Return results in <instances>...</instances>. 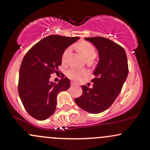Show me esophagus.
Returning <instances> with one entry per match:
<instances>
[{"instance_id":"esophagus-1","label":"esophagus","mask_w":150,"mask_h":150,"mask_svg":"<svg viewBox=\"0 0 150 150\" xmlns=\"http://www.w3.org/2000/svg\"><path fill=\"white\" fill-rule=\"evenodd\" d=\"M76 85V84L74 83V82H71V86H75Z\"/></svg>"}]
</instances>
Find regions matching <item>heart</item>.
I'll return each mask as SVG.
<instances>
[{
    "label": "heart",
    "mask_w": 150,
    "mask_h": 150,
    "mask_svg": "<svg viewBox=\"0 0 150 150\" xmlns=\"http://www.w3.org/2000/svg\"><path fill=\"white\" fill-rule=\"evenodd\" d=\"M77 50L80 52V53L83 56L85 59L88 58H94L96 56V51L94 49V46L92 44H89V42H82L77 44ZM70 53V49H67L63 53V56H62V61L65 62L66 61L67 56L68 53ZM81 73L80 71L76 69H70L67 73V75L70 77V79L74 80H77L80 78Z\"/></svg>",
    "instance_id": "b5f03b06"
}]
</instances>
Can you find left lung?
Wrapping results in <instances>:
<instances>
[{
  "instance_id": "8db88e82",
  "label": "left lung",
  "mask_w": 150,
  "mask_h": 150,
  "mask_svg": "<svg viewBox=\"0 0 150 150\" xmlns=\"http://www.w3.org/2000/svg\"><path fill=\"white\" fill-rule=\"evenodd\" d=\"M96 47L99 62L92 88L82 85V94L75 99L79 107L90 113L108 109L120 94L128 74V59L123 47L104 37L85 38Z\"/></svg>"
}]
</instances>
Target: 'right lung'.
<instances>
[{"label": "right lung", "mask_w": 150, "mask_h": 150, "mask_svg": "<svg viewBox=\"0 0 150 150\" xmlns=\"http://www.w3.org/2000/svg\"><path fill=\"white\" fill-rule=\"evenodd\" d=\"M78 39V37L49 36L32 46L22 60L19 95L26 111L36 119L44 120L52 116L58 94L69 89L70 82L67 77L58 83L50 81V77L61 65L64 51Z\"/></svg>", "instance_id": "right-lung-1"}]
</instances>
